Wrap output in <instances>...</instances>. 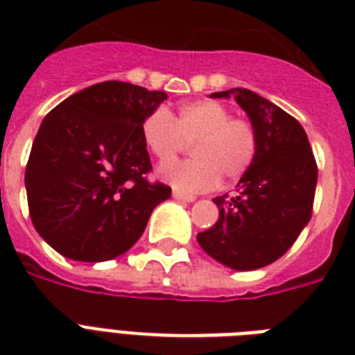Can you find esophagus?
<instances>
[{"mask_svg": "<svg viewBox=\"0 0 355 355\" xmlns=\"http://www.w3.org/2000/svg\"><path fill=\"white\" fill-rule=\"evenodd\" d=\"M172 196L175 198V200H180V202H194V200H196V198L194 196H191V194H183V192H180V191H174L172 192Z\"/></svg>", "mask_w": 355, "mask_h": 355, "instance_id": "1", "label": "esophagus"}]
</instances>
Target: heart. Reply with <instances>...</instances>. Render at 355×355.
I'll list each match as a JSON object with an SVG mask.
<instances>
[{
    "mask_svg": "<svg viewBox=\"0 0 355 355\" xmlns=\"http://www.w3.org/2000/svg\"><path fill=\"white\" fill-rule=\"evenodd\" d=\"M140 133L148 152L159 161L174 159L192 142L194 159L164 163L157 170L159 180L183 192L207 191L220 178H243L259 150L254 123L232 116V111L215 100L185 103L178 118L168 109L157 107L144 118Z\"/></svg>",
    "mask_w": 355,
    "mask_h": 355,
    "instance_id": "heart-1",
    "label": "heart"
}]
</instances>
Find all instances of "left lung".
<instances>
[{
	"label": "left lung",
	"instance_id": "left-lung-1",
	"mask_svg": "<svg viewBox=\"0 0 355 355\" xmlns=\"http://www.w3.org/2000/svg\"><path fill=\"white\" fill-rule=\"evenodd\" d=\"M235 98L259 135L257 157L235 198L218 196V220L198 233L205 254L233 270H255L295 244L313 213L317 163L300 122L248 89L215 92Z\"/></svg>",
	"mask_w": 355,
	"mask_h": 355
}]
</instances>
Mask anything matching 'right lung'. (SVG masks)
Instances as JSON below:
<instances>
[{"instance_id": "1", "label": "right lung", "mask_w": 355, "mask_h": 355, "mask_svg": "<svg viewBox=\"0 0 355 355\" xmlns=\"http://www.w3.org/2000/svg\"><path fill=\"white\" fill-rule=\"evenodd\" d=\"M168 96L103 81L60 101L40 123L26 168L33 226L73 261L125 254L172 189L150 183L140 125Z\"/></svg>"}]
</instances>
